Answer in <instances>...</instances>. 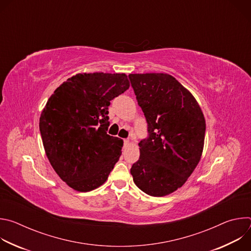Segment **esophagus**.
<instances>
[{"label": "esophagus", "mask_w": 251, "mask_h": 251, "mask_svg": "<svg viewBox=\"0 0 251 251\" xmlns=\"http://www.w3.org/2000/svg\"><path fill=\"white\" fill-rule=\"evenodd\" d=\"M129 143H130V141H129V140H127V139H125V140H124V144H125V145H128Z\"/></svg>", "instance_id": "esophagus-1"}]
</instances>
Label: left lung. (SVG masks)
Instances as JSON below:
<instances>
[{"mask_svg": "<svg viewBox=\"0 0 251 251\" xmlns=\"http://www.w3.org/2000/svg\"><path fill=\"white\" fill-rule=\"evenodd\" d=\"M148 122L149 138L139 143L132 166L135 185L152 197H165L187 182L204 144L205 120L194 95L168 74L129 75Z\"/></svg>", "mask_w": 251, "mask_h": 251, "instance_id": "8db88e82", "label": "left lung"}]
</instances>
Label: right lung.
Returning <instances> with one entry per match:
<instances>
[{"instance_id":"1","label":"right lung","mask_w":251,"mask_h":251,"mask_svg":"<svg viewBox=\"0 0 251 251\" xmlns=\"http://www.w3.org/2000/svg\"><path fill=\"white\" fill-rule=\"evenodd\" d=\"M130 86L125 74H77L60 84L40 117L47 157L55 173L77 192H90L108 178L123 140L106 133L110 101Z\"/></svg>"}]
</instances>
